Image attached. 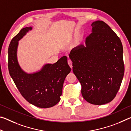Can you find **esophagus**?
Masks as SVG:
<instances>
[{"label":"esophagus","instance_id":"obj_1","mask_svg":"<svg viewBox=\"0 0 131 131\" xmlns=\"http://www.w3.org/2000/svg\"><path fill=\"white\" fill-rule=\"evenodd\" d=\"M68 63L70 67L71 68H72V61H71L70 59H69L68 60Z\"/></svg>","mask_w":131,"mask_h":131}]
</instances>
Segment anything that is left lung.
I'll return each instance as SVG.
<instances>
[{
  "instance_id": "obj_1",
  "label": "left lung",
  "mask_w": 131,
  "mask_h": 131,
  "mask_svg": "<svg viewBox=\"0 0 131 131\" xmlns=\"http://www.w3.org/2000/svg\"><path fill=\"white\" fill-rule=\"evenodd\" d=\"M85 46L79 44L71 50L73 72L81 85L84 99L102 105L113 99L124 74L121 41L107 24L96 21Z\"/></svg>"
}]
</instances>
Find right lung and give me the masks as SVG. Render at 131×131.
<instances>
[{"label":"right lung","mask_w":131,"mask_h":131,"mask_svg":"<svg viewBox=\"0 0 131 131\" xmlns=\"http://www.w3.org/2000/svg\"><path fill=\"white\" fill-rule=\"evenodd\" d=\"M32 29V26L23 28L11 41L8 71L18 90L29 103L40 108L51 107L60 101L64 81L71 68L64 56L55 63H46L35 72H25L17 59L18 41Z\"/></svg>","instance_id":"right-lung-1"}]
</instances>
